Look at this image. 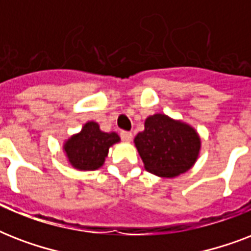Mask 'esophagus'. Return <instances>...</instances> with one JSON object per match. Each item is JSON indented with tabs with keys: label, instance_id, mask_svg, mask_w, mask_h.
Masks as SVG:
<instances>
[{
	"label": "esophagus",
	"instance_id": "esophagus-1",
	"mask_svg": "<svg viewBox=\"0 0 251 251\" xmlns=\"http://www.w3.org/2000/svg\"><path fill=\"white\" fill-rule=\"evenodd\" d=\"M121 138L124 142H131L133 134L130 133V131H121Z\"/></svg>",
	"mask_w": 251,
	"mask_h": 251
}]
</instances>
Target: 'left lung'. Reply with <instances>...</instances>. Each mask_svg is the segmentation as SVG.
<instances>
[{
  "label": "left lung",
  "instance_id": "8db88e82",
  "mask_svg": "<svg viewBox=\"0 0 251 251\" xmlns=\"http://www.w3.org/2000/svg\"><path fill=\"white\" fill-rule=\"evenodd\" d=\"M146 171L172 178L195 164L201 151V137L186 122L156 113L146 118L145 130L134 138Z\"/></svg>",
  "mask_w": 251,
  "mask_h": 251
}]
</instances>
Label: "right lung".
Masks as SVG:
<instances>
[{
	"label": "right lung",
	"instance_id": "1",
	"mask_svg": "<svg viewBox=\"0 0 251 251\" xmlns=\"http://www.w3.org/2000/svg\"><path fill=\"white\" fill-rule=\"evenodd\" d=\"M120 142L117 133L100 130L98 122H86L79 133L74 134L64 143L68 161L78 171H96L108 156L109 149Z\"/></svg>",
	"mask_w": 251,
	"mask_h": 251
}]
</instances>
